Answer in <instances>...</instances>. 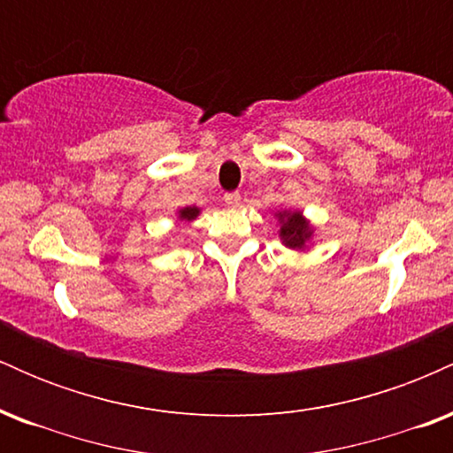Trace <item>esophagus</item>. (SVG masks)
<instances>
[{"label":"esophagus","mask_w":453,"mask_h":453,"mask_svg":"<svg viewBox=\"0 0 453 453\" xmlns=\"http://www.w3.org/2000/svg\"><path fill=\"white\" fill-rule=\"evenodd\" d=\"M223 200H226V204L230 206V209H236V206H241V194H238V191L226 194V197H223Z\"/></svg>","instance_id":"esophagus-1"}]
</instances>
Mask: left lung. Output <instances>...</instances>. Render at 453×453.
<instances>
[{
  "instance_id": "left-lung-1",
  "label": "left lung",
  "mask_w": 453,
  "mask_h": 453,
  "mask_svg": "<svg viewBox=\"0 0 453 453\" xmlns=\"http://www.w3.org/2000/svg\"><path fill=\"white\" fill-rule=\"evenodd\" d=\"M280 230L279 236L283 241L285 247L298 249V251H304L306 244H309L311 236H313V227L311 223L304 219L300 211H279L277 212Z\"/></svg>"
}]
</instances>
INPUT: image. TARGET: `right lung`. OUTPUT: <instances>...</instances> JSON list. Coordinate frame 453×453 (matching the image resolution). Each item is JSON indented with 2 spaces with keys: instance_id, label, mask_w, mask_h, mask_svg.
<instances>
[{
  "instance_id": "1",
  "label": "right lung",
  "mask_w": 453,
  "mask_h": 453,
  "mask_svg": "<svg viewBox=\"0 0 453 453\" xmlns=\"http://www.w3.org/2000/svg\"><path fill=\"white\" fill-rule=\"evenodd\" d=\"M197 215H200V209H196V206H185V209L179 211L180 221H194Z\"/></svg>"
}]
</instances>
